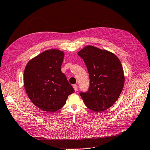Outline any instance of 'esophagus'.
I'll use <instances>...</instances> for the list:
<instances>
[{
    "label": "esophagus",
    "instance_id": "34e87169",
    "mask_svg": "<svg viewBox=\"0 0 150 150\" xmlns=\"http://www.w3.org/2000/svg\"><path fill=\"white\" fill-rule=\"evenodd\" d=\"M73 87H74V88L75 91H76L77 90H78V86H77V85H76V84L73 85Z\"/></svg>",
    "mask_w": 150,
    "mask_h": 150
}]
</instances>
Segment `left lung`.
<instances>
[{"label": "left lung", "instance_id": "left-lung-1", "mask_svg": "<svg viewBox=\"0 0 150 150\" xmlns=\"http://www.w3.org/2000/svg\"><path fill=\"white\" fill-rule=\"evenodd\" d=\"M78 55L83 60L90 78L88 91H81L80 95L91 110H106L122 91L125 77L122 64L112 53L91 45L83 48Z\"/></svg>", "mask_w": 150, "mask_h": 150}]
</instances>
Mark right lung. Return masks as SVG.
<instances>
[{
  "label": "right lung",
  "instance_id": "add662e5",
  "mask_svg": "<svg viewBox=\"0 0 150 150\" xmlns=\"http://www.w3.org/2000/svg\"><path fill=\"white\" fill-rule=\"evenodd\" d=\"M64 52L49 50L28 62L23 82L28 98L44 112H54L65 105L75 90L61 71Z\"/></svg>",
  "mask_w": 150,
  "mask_h": 150
}]
</instances>
